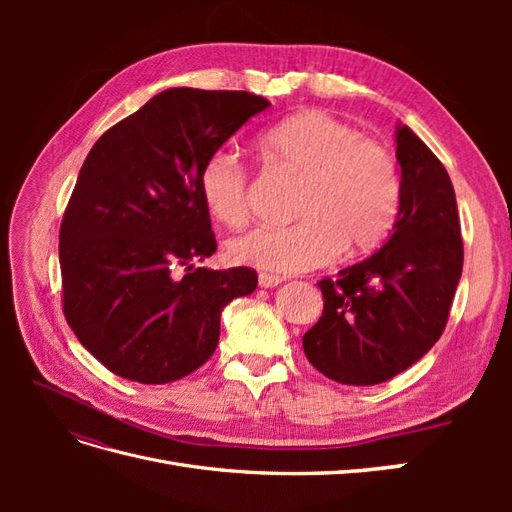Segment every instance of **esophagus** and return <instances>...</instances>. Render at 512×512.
<instances>
[{
    "mask_svg": "<svg viewBox=\"0 0 512 512\" xmlns=\"http://www.w3.org/2000/svg\"><path fill=\"white\" fill-rule=\"evenodd\" d=\"M284 280L280 275H273V273H260L258 275V286L260 288H275L277 284H282Z\"/></svg>",
    "mask_w": 512,
    "mask_h": 512,
    "instance_id": "1",
    "label": "esophagus"
}]
</instances>
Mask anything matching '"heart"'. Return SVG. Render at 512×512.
Segmentation results:
<instances>
[{"mask_svg":"<svg viewBox=\"0 0 512 512\" xmlns=\"http://www.w3.org/2000/svg\"><path fill=\"white\" fill-rule=\"evenodd\" d=\"M269 158L303 177L288 226H256L228 243L232 262L271 273L327 265L339 252L367 254L389 237L401 205L393 153L352 123L320 111L292 115L262 134ZM198 190L207 211L226 226L250 213L247 166L230 149H215L200 166Z\"/></svg>","mask_w":512,"mask_h":512,"instance_id":"obj_1","label":"heart"}]
</instances>
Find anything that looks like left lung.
Segmentation results:
<instances>
[{
  "mask_svg": "<svg viewBox=\"0 0 512 512\" xmlns=\"http://www.w3.org/2000/svg\"><path fill=\"white\" fill-rule=\"evenodd\" d=\"M401 205L376 254L320 280V320L303 335L307 361L327 378L371 386L406 371L438 342L463 269L451 177L408 126L397 132Z\"/></svg>",
  "mask_w": 512,
  "mask_h": 512,
  "instance_id": "8db88e82",
  "label": "left lung"
}]
</instances>
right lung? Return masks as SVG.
I'll return each instance as SVG.
<instances>
[{"mask_svg":"<svg viewBox=\"0 0 512 512\" xmlns=\"http://www.w3.org/2000/svg\"><path fill=\"white\" fill-rule=\"evenodd\" d=\"M267 106L250 91L166 89L91 147L59 228L61 303L113 374H192L218 346L222 309L256 290L254 269L194 267L218 250L198 173Z\"/></svg>","mask_w":512,"mask_h":512,"instance_id":"add662e5","label":"right lung"}]
</instances>
